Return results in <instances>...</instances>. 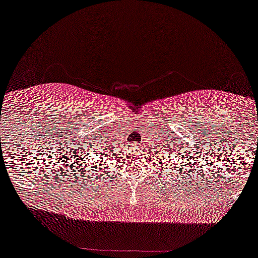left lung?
Masks as SVG:
<instances>
[{
  "label": "left lung",
  "instance_id": "obj_1",
  "mask_svg": "<svg viewBox=\"0 0 258 258\" xmlns=\"http://www.w3.org/2000/svg\"><path fill=\"white\" fill-rule=\"evenodd\" d=\"M167 153H168V151H167ZM162 157H163V156H162ZM182 157H184V156H183V155H182ZM171 158H172V157H171ZM169 160H170V156H168V161H169ZM181 169H182V168H181Z\"/></svg>",
  "mask_w": 258,
  "mask_h": 258
}]
</instances>
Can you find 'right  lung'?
I'll use <instances>...</instances> for the list:
<instances>
[{
	"label": "right lung",
	"mask_w": 258,
	"mask_h": 258,
	"mask_svg": "<svg viewBox=\"0 0 258 258\" xmlns=\"http://www.w3.org/2000/svg\"><path fill=\"white\" fill-rule=\"evenodd\" d=\"M102 153H103V151H102ZM105 155H107V154H105Z\"/></svg>",
	"instance_id": "obj_1"
}]
</instances>
